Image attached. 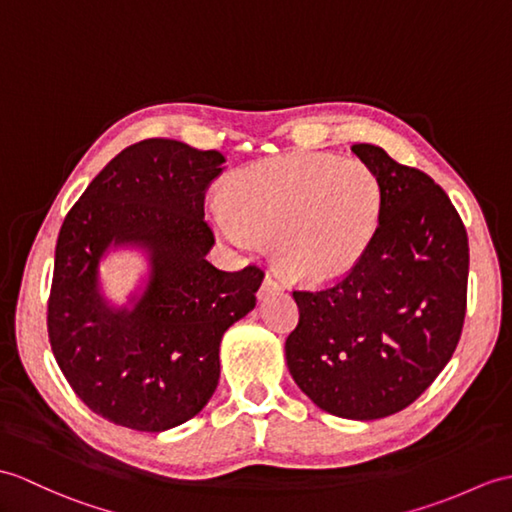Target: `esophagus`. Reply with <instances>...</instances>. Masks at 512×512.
Returning <instances> with one entry per match:
<instances>
[{
  "label": "esophagus",
  "instance_id": "34e87169",
  "mask_svg": "<svg viewBox=\"0 0 512 512\" xmlns=\"http://www.w3.org/2000/svg\"><path fill=\"white\" fill-rule=\"evenodd\" d=\"M279 290H281V283L272 275H266L264 283H261V288L257 292V296H259V299H266V296H270L272 292H279Z\"/></svg>",
  "mask_w": 512,
  "mask_h": 512
}]
</instances>
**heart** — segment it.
<instances>
[{
	"mask_svg": "<svg viewBox=\"0 0 512 512\" xmlns=\"http://www.w3.org/2000/svg\"><path fill=\"white\" fill-rule=\"evenodd\" d=\"M213 216L229 240L272 237L285 277L327 285L360 264L379 227L382 185L358 159L294 152L246 165L222 187Z\"/></svg>",
	"mask_w": 512,
	"mask_h": 512,
	"instance_id": "b5f03b06",
	"label": "heart"
}]
</instances>
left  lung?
<instances>
[{"label":"left lung","instance_id":"obj_1","mask_svg":"<svg viewBox=\"0 0 512 512\" xmlns=\"http://www.w3.org/2000/svg\"><path fill=\"white\" fill-rule=\"evenodd\" d=\"M382 185L379 227L347 277L292 296L299 325L285 340L290 375L320 410L375 421L421 397L460 340L469 242L430 176L371 144L351 146Z\"/></svg>","mask_w":512,"mask_h":512}]
</instances>
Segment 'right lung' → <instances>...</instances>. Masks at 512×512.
Masks as SVG:
<instances>
[{"mask_svg": "<svg viewBox=\"0 0 512 512\" xmlns=\"http://www.w3.org/2000/svg\"><path fill=\"white\" fill-rule=\"evenodd\" d=\"M222 170L216 150L139 141L93 178L58 233L47 303L54 358L82 403L115 425L165 432L196 417L218 386L224 331L255 307L264 272L205 259L216 240L202 200ZM117 247L149 264L124 306L99 279Z\"/></svg>", "mask_w": 512, "mask_h": 512, "instance_id": "1", "label": "right lung"}]
</instances>
